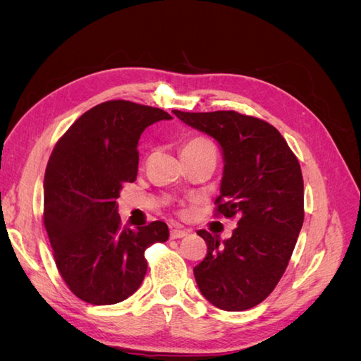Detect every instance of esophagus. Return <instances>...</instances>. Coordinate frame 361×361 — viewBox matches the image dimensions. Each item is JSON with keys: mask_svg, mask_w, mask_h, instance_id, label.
Wrapping results in <instances>:
<instances>
[{"mask_svg": "<svg viewBox=\"0 0 361 361\" xmlns=\"http://www.w3.org/2000/svg\"><path fill=\"white\" fill-rule=\"evenodd\" d=\"M188 235L187 231H183V228H171L170 231V236L171 239H179V238H185Z\"/></svg>", "mask_w": 361, "mask_h": 361, "instance_id": "esophagus-1", "label": "esophagus"}]
</instances>
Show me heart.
Masks as SVG:
<instances>
[{
	"instance_id": "heart-1",
	"label": "heart",
	"mask_w": 361,
	"mask_h": 361,
	"mask_svg": "<svg viewBox=\"0 0 361 361\" xmlns=\"http://www.w3.org/2000/svg\"><path fill=\"white\" fill-rule=\"evenodd\" d=\"M203 149H214V145L204 137H192L182 147V150H203Z\"/></svg>"
}]
</instances>
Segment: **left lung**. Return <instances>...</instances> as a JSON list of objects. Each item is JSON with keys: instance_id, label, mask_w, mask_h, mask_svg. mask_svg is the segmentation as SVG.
<instances>
[{"instance_id": "8db88e82", "label": "left lung", "mask_w": 361, "mask_h": 361, "mask_svg": "<svg viewBox=\"0 0 361 361\" xmlns=\"http://www.w3.org/2000/svg\"><path fill=\"white\" fill-rule=\"evenodd\" d=\"M173 113L220 145L224 170L215 211L239 218L224 241L197 232L207 255L194 268L195 281L215 307L248 310L274 290L297 244L304 221L300 162L279 130L260 118L236 111Z\"/></svg>"}]
</instances>
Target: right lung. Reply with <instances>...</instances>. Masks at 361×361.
<instances>
[{"instance_id": "right-lung-1", "label": "right lung", "mask_w": 361, "mask_h": 361, "mask_svg": "<svg viewBox=\"0 0 361 361\" xmlns=\"http://www.w3.org/2000/svg\"><path fill=\"white\" fill-rule=\"evenodd\" d=\"M170 118L159 108L108 101L85 111L52 150L43 223L63 280L85 302L108 305L130 297L146 276V248L169 239L164 221L122 227L116 200L137 179L140 135Z\"/></svg>"}]
</instances>
